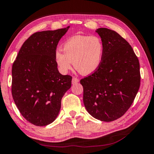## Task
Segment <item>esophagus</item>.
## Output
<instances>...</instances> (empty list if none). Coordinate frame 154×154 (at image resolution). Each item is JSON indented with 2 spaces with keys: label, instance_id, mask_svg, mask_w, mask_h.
Masks as SVG:
<instances>
[{
  "label": "esophagus",
  "instance_id": "obj_1",
  "mask_svg": "<svg viewBox=\"0 0 154 154\" xmlns=\"http://www.w3.org/2000/svg\"><path fill=\"white\" fill-rule=\"evenodd\" d=\"M79 82V79H77V78H76V77H72V84H77Z\"/></svg>",
  "mask_w": 154,
  "mask_h": 154
}]
</instances>
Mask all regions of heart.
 Instances as JSON below:
<instances>
[{"instance_id":"obj_1","label":"heart","mask_w":154,"mask_h":154,"mask_svg":"<svg viewBox=\"0 0 154 154\" xmlns=\"http://www.w3.org/2000/svg\"><path fill=\"white\" fill-rule=\"evenodd\" d=\"M62 47L63 53L56 50L54 60L63 74L70 70L72 62L75 69L80 74L91 75L98 70L103 61L104 44L98 36H73Z\"/></svg>"}]
</instances>
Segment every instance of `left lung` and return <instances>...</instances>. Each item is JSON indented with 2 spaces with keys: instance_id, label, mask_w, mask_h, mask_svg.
<instances>
[{
  "instance_id": "left-lung-1",
  "label": "left lung",
  "mask_w": 154,
  "mask_h": 154,
  "mask_svg": "<svg viewBox=\"0 0 154 154\" xmlns=\"http://www.w3.org/2000/svg\"><path fill=\"white\" fill-rule=\"evenodd\" d=\"M96 32L104 44L103 61L80 83L87 112L109 122L121 117L133 103L140 86V63L129 43L116 32L106 28Z\"/></svg>"
}]
</instances>
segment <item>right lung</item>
<instances>
[{
	"mask_svg": "<svg viewBox=\"0 0 154 154\" xmlns=\"http://www.w3.org/2000/svg\"><path fill=\"white\" fill-rule=\"evenodd\" d=\"M70 26L37 32L21 46L12 65V94L23 117L45 126L58 115L61 99L71 87L72 77L58 72L56 47Z\"/></svg>",
	"mask_w": 154,
	"mask_h": 154,
	"instance_id": "right-lung-1",
	"label": "right lung"
}]
</instances>
